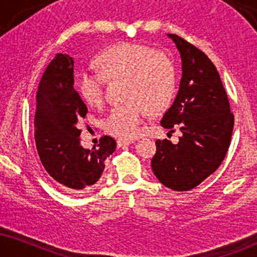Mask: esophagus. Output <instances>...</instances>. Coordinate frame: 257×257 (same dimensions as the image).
Wrapping results in <instances>:
<instances>
[{
	"mask_svg": "<svg viewBox=\"0 0 257 257\" xmlns=\"http://www.w3.org/2000/svg\"><path fill=\"white\" fill-rule=\"evenodd\" d=\"M135 142V139H126V138H119L118 141H116V145H118V148H121L123 145H130L132 144Z\"/></svg>",
	"mask_w": 257,
	"mask_h": 257,
	"instance_id": "obj_1",
	"label": "esophagus"
}]
</instances>
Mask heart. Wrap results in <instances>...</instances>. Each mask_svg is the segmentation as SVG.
Segmentation results:
<instances>
[{"instance_id": "heart-1", "label": "heart", "mask_w": 257, "mask_h": 257, "mask_svg": "<svg viewBox=\"0 0 257 257\" xmlns=\"http://www.w3.org/2000/svg\"><path fill=\"white\" fill-rule=\"evenodd\" d=\"M95 66L76 74V90L85 103L97 106L106 81L125 80L122 97L126 101L110 107L103 121L106 131L116 137H136L148 110L161 112L175 97L174 62L150 46L136 43L110 46L96 56Z\"/></svg>"}]
</instances>
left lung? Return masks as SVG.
Masks as SVG:
<instances>
[{
	"label": "left lung",
	"instance_id": "1",
	"mask_svg": "<svg viewBox=\"0 0 257 257\" xmlns=\"http://www.w3.org/2000/svg\"><path fill=\"white\" fill-rule=\"evenodd\" d=\"M182 61V78L173 106L161 120L170 132H182L179 143L156 141L151 168L162 185L191 191L213 174L230 147L233 114L220 76L211 59L193 44L168 34Z\"/></svg>",
	"mask_w": 257,
	"mask_h": 257
}]
</instances>
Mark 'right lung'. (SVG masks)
<instances>
[{"label": "right lung", "instance_id": "1", "mask_svg": "<svg viewBox=\"0 0 257 257\" xmlns=\"http://www.w3.org/2000/svg\"><path fill=\"white\" fill-rule=\"evenodd\" d=\"M88 109L74 88V59L57 53L37 91L34 139L41 164L63 191L82 193L99 181L104 160L115 151L109 136L91 150L80 144L81 122Z\"/></svg>", "mask_w": 257, "mask_h": 257}]
</instances>
